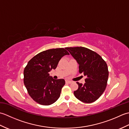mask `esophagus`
<instances>
[{
    "label": "esophagus",
    "instance_id": "obj_1",
    "mask_svg": "<svg viewBox=\"0 0 129 129\" xmlns=\"http://www.w3.org/2000/svg\"><path fill=\"white\" fill-rule=\"evenodd\" d=\"M65 82H66L67 83H68V84L72 83V81H70V80H66V81H65Z\"/></svg>",
    "mask_w": 129,
    "mask_h": 129
}]
</instances>
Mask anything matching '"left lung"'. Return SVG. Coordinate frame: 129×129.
<instances>
[{
    "instance_id": "obj_1",
    "label": "left lung",
    "mask_w": 129,
    "mask_h": 129,
    "mask_svg": "<svg viewBox=\"0 0 129 129\" xmlns=\"http://www.w3.org/2000/svg\"><path fill=\"white\" fill-rule=\"evenodd\" d=\"M79 65V72L86 76L84 85L77 82L78 89L74 94L78 100L85 103L94 102L103 94L109 77L108 65L96 52L85 47H67Z\"/></svg>"
}]
</instances>
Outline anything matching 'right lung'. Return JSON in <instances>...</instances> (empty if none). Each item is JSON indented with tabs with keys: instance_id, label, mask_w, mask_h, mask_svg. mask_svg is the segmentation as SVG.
<instances>
[{
	"instance_id": "right-lung-1",
	"label": "right lung",
	"mask_w": 129,
	"mask_h": 129,
	"mask_svg": "<svg viewBox=\"0 0 129 129\" xmlns=\"http://www.w3.org/2000/svg\"><path fill=\"white\" fill-rule=\"evenodd\" d=\"M65 49L40 52L30 60L24 68V84L30 97L40 105H51L60 97L65 81L61 79L55 80L49 72L56 69L63 56L69 55Z\"/></svg>"
}]
</instances>
